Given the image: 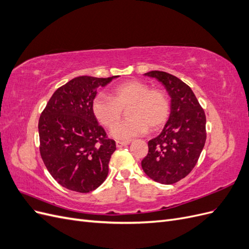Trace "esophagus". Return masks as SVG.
Segmentation results:
<instances>
[{"instance_id": "obj_1", "label": "esophagus", "mask_w": 249, "mask_h": 249, "mask_svg": "<svg viewBox=\"0 0 249 249\" xmlns=\"http://www.w3.org/2000/svg\"><path fill=\"white\" fill-rule=\"evenodd\" d=\"M130 142L131 141H119V140H117L116 141V146L117 147H123V146H125L127 144H130Z\"/></svg>"}]
</instances>
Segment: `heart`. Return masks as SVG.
<instances>
[{"mask_svg": "<svg viewBox=\"0 0 249 249\" xmlns=\"http://www.w3.org/2000/svg\"><path fill=\"white\" fill-rule=\"evenodd\" d=\"M127 107L129 119L118 126L122 108ZM170 104L167 95L160 89H149L140 81L122 83L112 90V97L100 93L92 102V112L97 122L112 129L116 139H131L150 130L161 127L169 116Z\"/></svg>", "mask_w": 249, "mask_h": 249, "instance_id": "heart-1", "label": "heart"}]
</instances>
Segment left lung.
Listing matches in <instances>:
<instances>
[{
    "label": "left lung",
    "mask_w": 249,
    "mask_h": 249,
    "mask_svg": "<svg viewBox=\"0 0 249 249\" xmlns=\"http://www.w3.org/2000/svg\"><path fill=\"white\" fill-rule=\"evenodd\" d=\"M144 76L159 81L170 96V114L162 132L148 141L141 162L155 182L170 185L189 175L205 146L206 114L191 88L170 73L153 71Z\"/></svg>",
    "instance_id": "obj_1"
}]
</instances>
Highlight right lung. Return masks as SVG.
<instances>
[{"label":"right lung","mask_w":249,"mask_h":249,"mask_svg":"<svg viewBox=\"0 0 249 249\" xmlns=\"http://www.w3.org/2000/svg\"><path fill=\"white\" fill-rule=\"evenodd\" d=\"M116 78H74L56 90L41 113L38 132L42 161L66 189L88 193L108 176L116 145L97 124L92 102L97 88Z\"/></svg>","instance_id":"obj_1"}]
</instances>
